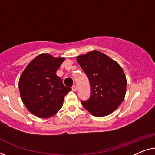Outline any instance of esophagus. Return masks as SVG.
Returning <instances> with one entry per match:
<instances>
[{
	"label": "esophagus",
	"mask_w": 155,
	"mask_h": 155,
	"mask_svg": "<svg viewBox=\"0 0 155 155\" xmlns=\"http://www.w3.org/2000/svg\"><path fill=\"white\" fill-rule=\"evenodd\" d=\"M72 90L74 91V92H75V91L77 90V87H76V85H73L72 87Z\"/></svg>",
	"instance_id": "34e87169"
}]
</instances>
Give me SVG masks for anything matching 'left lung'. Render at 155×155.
<instances>
[{"label": "left lung", "instance_id": "1", "mask_svg": "<svg viewBox=\"0 0 155 155\" xmlns=\"http://www.w3.org/2000/svg\"><path fill=\"white\" fill-rule=\"evenodd\" d=\"M76 59L90 84V97L87 100H81L82 106L95 116L111 114L122 103L126 94L127 82L121 67L98 51Z\"/></svg>", "mask_w": 155, "mask_h": 155}]
</instances>
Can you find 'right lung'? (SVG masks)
<instances>
[{"label":"right lung","mask_w":155,"mask_h":155,"mask_svg":"<svg viewBox=\"0 0 155 155\" xmlns=\"http://www.w3.org/2000/svg\"><path fill=\"white\" fill-rule=\"evenodd\" d=\"M64 58L42 54L29 63L19 80L21 98L27 109L39 118H48L57 113L71 88L63 85L56 75Z\"/></svg>","instance_id":"1"}]
</instances>
